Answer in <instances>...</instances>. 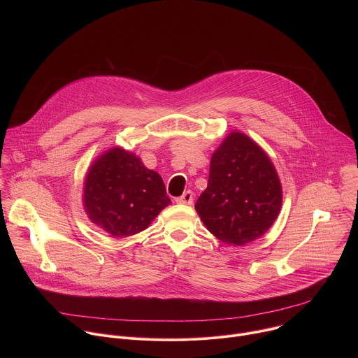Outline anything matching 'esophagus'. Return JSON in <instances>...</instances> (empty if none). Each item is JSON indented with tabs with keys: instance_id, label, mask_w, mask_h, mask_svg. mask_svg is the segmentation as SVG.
<instances>
[{
	"instance_id": "1",
	"label": "esophagus",
	"mask_w": 358,
	"mask_h": 358,
	"mask_svg": "<svg viewBox=\"0 0 358 358\" xmlns=\"http://www.w3.org/2000/svg\"><path fill=\"white\" fill-rule=\"evenodd\" d=\"M192 199H194L192 191H185V192H184L181 196H178L176 201H177L178 203H187V206H191Z\"/></svg>"
}]
</instances>
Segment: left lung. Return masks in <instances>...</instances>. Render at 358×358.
<instances>
[{
    "mask_svg": "<svg viewBox=\"0 0 358 358\" xmlns=\"http://www.w3.org/2000/svg\"><path fill=\"white\" fill-rule=\"evenodd\" d=\"M282 208V184L265 150L242 131H231L213 152L208 185L195 203L207 229L242 246L268 232Z\"/></svg>",
    "mask_w": 358,
    "mask_h": 358,
    "instance_id": "left-lung-1",
    "label": "left lung"
}]
</instances>
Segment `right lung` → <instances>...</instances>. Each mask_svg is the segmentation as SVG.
Returning a JSON list of instances; mask_svg holds the SVG:
<instances>
[{
  "label": "right lung",
  "mask_w": 358,
  "mask_h": 358,
  "mask_svg": "<svg viewBox=\"0 0 358 358\" xmlns=\"http://www.w3.org/2000/svg\"><path fill=\"white\" fill-rule=\"evenodd\" d=\"M82 198L87 218L115 238L144 231L171 203L160 174L122 147L109 148L92 163Z\"/></svg>",
  "instance_id": "add662e5"
}]
</instances>
